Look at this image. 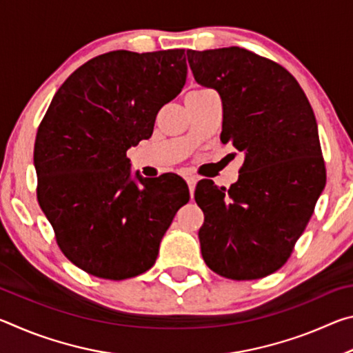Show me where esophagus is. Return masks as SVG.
<instances>
[{"label":"esophagus","mask_w":353,"mask_h":353,"mask_svg":"<svg viewBox=\"0 0 353 353\" xmlns=\"http://www.w3.org/2000/svg\"><path fill=\"white\" fill-rule=\"evenodd\" d=\"M185 181H187V183H188L190 194H191V198H193V194H194V188H196V183H198V177H194V176H188L187 179H185Z\"/></svg>","instance_id":"1"}]
</instances>
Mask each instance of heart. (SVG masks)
<instances>
[{
	"label": "heart",
	"instance_id": "b5f03b06",
	"mask_svg": "<svg viewBox=\"0 0 353 353\" xmlns=\"http://www.w3.org/2000/svg\"><path fill=\"white\" fill-rule=\"evenodd\" d=\"M199 92H205V88H198V90H193V92H190V93H199Z\"/></svg>",
	"mask_w": 353,
	"mask_h": 353
}]
</instances>
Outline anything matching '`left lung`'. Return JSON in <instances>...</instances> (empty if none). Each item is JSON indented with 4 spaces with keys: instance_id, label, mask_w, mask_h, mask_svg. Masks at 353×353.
Returning a JSON list of instances; mask_svg holds the SVG:
<instances>
[{
    "instance_id": "8db88e82",
    "label": "left lung",
    "mask_w": 353,
    "mask_h": 353,
    "mask_svg": "<svg viewBox=\"0 0 353 353\" xmlns=\"http://www.w3.org/2000/svg\"><path fill=\"white\" fill-rule=\"evenodd\" d=\"M187 57L196 82L223 101L221 141L244 154L229 190L207 179L196 187L202 256L227 279L266 277L290 259L325 187L313 109L288 70L244 48Z\"/></svg>"
}]
</instances>
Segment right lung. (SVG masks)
<instances>
[{
	"mask_svg": "<svg viewBox=\"0 0 353 353\" xmlns=\"http://www.w3.org/2000/svg\"><path fill=\"white\" fill-rule=\"evenodd\" d=\"M187 81L185 50L110 51L77 68L41 119L37 199L67 259L94 277L146 272L190 199L177 174L130 177L128 149L152 135L159 110Z\"/></svg>",
	"mask_w": 353,
	"mask_h": 353,
	"instance_id": "add662e5",
	"label": "right lung"
}]
</instances>
